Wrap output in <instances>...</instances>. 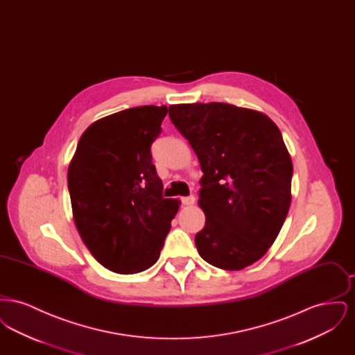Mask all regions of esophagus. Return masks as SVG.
I'll list each match as a JSON object with an SVG mask.
<instances>
[{"mask_svg": "<svg viewBox=\"0 0 355 355\" xmlns=\"http://www.w3.org/2000/svg\"><path fill=\"white\" fill-rule=\"evenodd\" d=\"M181 202H182V205H185V206H190V205L196 202V198H194V196H187V197H182L181 198Z\"/></svg>", "mask_w": 355, "mask_h": 355, "instance_id": "esophagus-1", "label": "esophagus"}]
</instances>
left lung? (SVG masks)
<instances>
[{"label": "left lung", "mask_w": 355, "mask_h": 355, "mask_svg": "<svg viewBox=\"0 0 355 355\" xmlns=\"http://www.w3.org/2000/svg\"><path fill=\"white\" fill-rule=\"evenodd\" d=\"M169 116L202 169L198 253L223 270L253 265L275 241L291 201L293 164L279 129L263 113L222 102L170 105Z\"/></svg>", "instance_id": "8db88e82"}]
</instances>
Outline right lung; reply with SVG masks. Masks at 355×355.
Masks as SVG:
<instances>
[{
	"label": "right lung",
	"instance_id": "add662e5",
	"mask_svg": "<svg viewBox=\"0 0 355 355\" xmlns=\"http://www.w3.org/2000/svg\"><path fill=\"white\" fill-rule=\"evenodd\" d=\"M166 106H138L92 123L69 165L73 218L86 248L106 269L135 274L153 266L178 211L164 198L152 162Z\"/></svg>",
	"mask_w": 355,
	"mask_h": 355
}]
</instances>
